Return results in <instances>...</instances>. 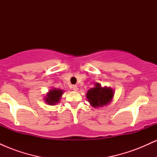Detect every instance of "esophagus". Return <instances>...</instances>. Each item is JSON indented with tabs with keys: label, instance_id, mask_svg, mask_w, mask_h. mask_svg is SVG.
Returning <instances> with one entry per match:
<instances>
[{
	"label": "esophagus",
	"instance_id": "1",
	"mask_svg": "<svg viewBox=\"0 0 157 157\" xmlns=\"http://www.w3.org/2000/svg\"><path fill=\"white\" fill-rule=\"evenodd\" d=\"M72 89H73L74 91H77V90H78V87H77V86H73Z\"/></svg>",
	"mask_w": 157,
	"mask_h": 157
}]
</instances>
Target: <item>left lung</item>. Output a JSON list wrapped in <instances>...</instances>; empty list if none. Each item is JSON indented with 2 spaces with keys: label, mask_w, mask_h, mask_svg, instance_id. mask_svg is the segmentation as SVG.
Instances as JSON below:
<instances>
[{
  "label": "left lung",
  "mask_w": 157,
  "mask_h": 157,
  "mask_svg": "<svg viewBox=\"0 0 157 157\" xmlns=\"http://www.w3.org/2000/svg\"><path fill=\"white\" fill-rule=\"evenodd\" d=\"M113 91L111 88L102 87L101 85L95 83V87L89 90L86 94L88 101L94 108L106 105L112 100Z\"/></svg>",
  "instance_id": "obj_1"
}]
</instances>
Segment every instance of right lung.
I'll list each match as a JSON object with an SVG mask.
<instances>
[{
  "label": "right lung",
  "mask_w": 157,
  "mask_h": 157,
  "mask_svg": "<svg viewBox=\"0 0 157 157\" xmlns=\"http://www.w3.org/2000/svg\"><path fill=\"white\" fill-rule=\"evenodd\" d=\"M63 91L60 89H52L47 93L46 97H45V102L50 105H55L58 103L62 97Z\"/></svg>",
  "instance_id": "add662e5"
}]
</instances>
